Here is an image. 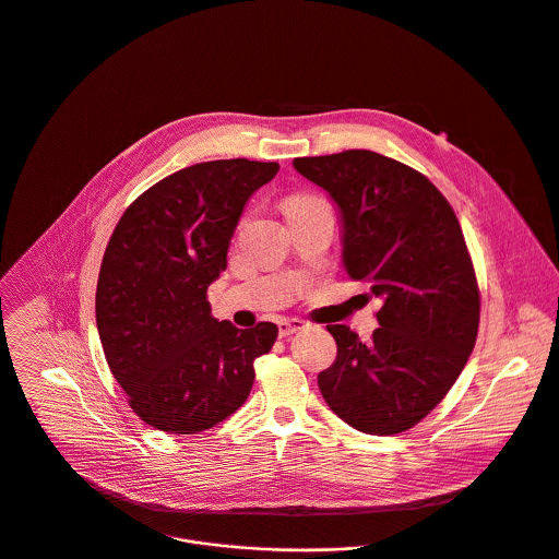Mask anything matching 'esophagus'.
I'll return each mask as SVG.
<instances>
[{"label": "esophagus", "mask_w": 559, "mask_h": 559, "mask_svg": "<svg viewBox=\"0 0 559 559\" xmlns=\"http://www.w3.org/2000/svg\"><path fill=\"white\" fill-rule=\"evenodd\" d=\"M304 328H306V321H301V319H280L277 321L280 336H290V334H295V332H299Z\"/></svg>", "instance_id": "obj_1"}]
</instances>
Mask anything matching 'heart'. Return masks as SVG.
Masks as SVG:
<instances>
[{
    "label": "heart",
    "instance_id": "heart-1",
    "mask_svg": "<svg viewBox=\"0 0 559 559\" xmlns=\"http://www.w3.org/2000/svg\"><path fill=\"white\" fill-rule=\"evenodd\" d=\"M304 201H310V199H306V197H295V199H290L286 205H293V203H304Z\"/></svg>",
    "mask_w": 559,
    "mask_h": 559
}]
</instances>
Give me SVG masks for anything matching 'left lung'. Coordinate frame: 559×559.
<instances>
[{
	"label": "left lung",
	"mask_w": 559,
	"mask_h": 559,
	"mask_svg": "<svg viewBox=\"0 0 559 559\" xmlns=\"http://www.w3.org/2000/svg\"><path fill=\"white\" fill-rule=\"evenodd\" d=\"M293 166L338 205L347 275L382 304L371 341L328 325L336 360L319 373L321 395L360 432H404L445 397L476 343L480 295L461 225L421 173L384 155Z\"/></svg>",
	"instance_id": "8db88e82"
}]
</instances>
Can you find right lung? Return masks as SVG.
I'll list each match as a JSON object with an SVG mask.
<instances>
[{"label":"right lung","mask_w":559,"mask_h":559,"mask_svg":"<svg viewBox=\"0 0 559 559\" xmlns=\"http://www.w3.org/2000/svg\"><path fill=\"white\" fill-rule=\"evenodd\" d=\"M277 170L249 159L194 164L140 194L114 229L98 275V334L131 408L157 430L194 435L236 413L255 358L277 338L275 323L238 330L207 301L249 197Z\"/></svg>","instance_id":"add662e5"}]
</instances>
